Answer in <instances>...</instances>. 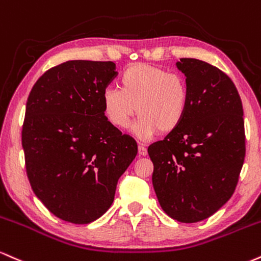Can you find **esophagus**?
Listing matches in <instances>:
<instances>
[{
	"instance_id": "obj_1",
	"label": "esophagus",
	"mask_w": 261,
	"mask_h": 261,
	"mask_svg": "<svg viewBox=\"0 0 261 261\" xmlns=\"http://www.w3.org/2000/svg\"><path fill=\"white\" fill-rule=\"evenodd\" d=\"M138 151H139V155L142 156H145L148 154V150H146V148L143 145V144H139V146H138Z\"/></svg>"
}]
</instances>
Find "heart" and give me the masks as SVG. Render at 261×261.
<instances>
[{"label":"heart","instance_id":"1","mask_svg":"<svg viewBox=\"0 0 261 261\" xmlns=\"http://www.w3.org/2000/svg\"><path fill=\"white\" fill-rule=\"evenodd\" d=\"M191 102L188 82L177 72L162 67L134 63L118 76V88H106L101 105L107 121L124 129L132 118L139 116L134 132L142 138L156 132L171 133L185 119Z\"/></svg>","mask_w":261,"mask_h":261}]
</instances>
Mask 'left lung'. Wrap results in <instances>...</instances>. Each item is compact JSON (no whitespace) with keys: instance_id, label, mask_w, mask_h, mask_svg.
I'll list each match as a JSON object with an SVG mask.
<instances>
[{"instance_id":"8db88e82","label":"left lung","mask_w":261,"mask_h":261,"mask_svg":"<svg viewBox=\"0 0 261 261\" xmlns=\"http://www.w3.org/2000/svg\"><path fill=\"white\" fill-rule=\"evenodd\" d=\"M177 67L188 82V112L148 152L162 210L193 223L215 214L234 193L246 158L243 106L233 82L217 67L195 58H180Z\"/></svg>"}]
</instances>
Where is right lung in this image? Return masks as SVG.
<instances>
[{"label":"right lung","instance_id":"add662e5","mask_svg":"<svg viewBox=\"0 0 261 261\" xmlns=\"http://www.w3.org/2000/svg\"><path fill=\"white\" fill-rule=\"evenodd\" d=\"M107 61H67L36 81L21 145L33 192L63 221L90 223L111 206L138 145L107 121L101 95L116 76Z\"/></svg>","mask_w":261,"mask_h":261}]
</instances>
